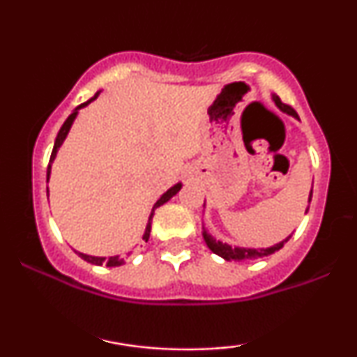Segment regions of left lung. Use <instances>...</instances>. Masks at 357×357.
Segmentation results:
<instances>
[{
  "instance_id": "1",
  "label": "left lung",
  "mask_w": 357,
  "mask_h": 357,
  "mask_svg": "<svg viewBox=\"0 0 357 357\" xmlns=\"http://www.w3.org/2000/svg\"><path fill=\"white\" fill-rule=\"evenodd\" d=\"M273 100H275V104L280 107L284 112L290 114V116H296L297 117V112L290 107L289 104H284V102L280 100V97L278 96H273ZM310 198H312V191H310ZM309 198V202H310ZM309 210V208H307ZM204 236V241H206V245L210 247V250L213 253H216V255L223 257L225 260H235V261H248V260H255V258H261V257H267L270 253H275L277 250H280L284 245L289 241V238H285L284 241H280V243L273 245V247L270 248H265V250H255V248H233L230 245L227 243H221V241H216L215 238H211L210 235H208L206 231L203 233Z\"/></svg>"
}]
</instances>
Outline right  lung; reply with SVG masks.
<instances>
[{
  "label": "right lung",
  "instance_id": "add662e5",
  "mask_svg": "<svg viewBox=\"0 0 357 357\" xmlns=\"http://www.w3.org/2000/svg\"><path fill=\"white\" fill-rule=\"evenodd\" d=\"M97 96H99V92H97L96 96L92 97V99H89L87 102H84V104H80L79 107L73 110L70 116L67 117V121L63 122V126L60 127L59 134H56V139H55V146H53V151H52V155H50V162H48V167H47V181H48V178H50V166H52V161H53V159H55L56 151H59V147L61 146V142L65 141V137H67L68 130H70V126H72L73 119H75V116H77V110H79L80 107H85V105H87V104H90V102L96 99ZM179 190H181V184H176V186L171 188V190H167V191L165 192V195H162L161 198L158 199V203L154 204L153 213H151V216H149V223H147V227H146V233H144V240H146V241L149 240V235H151V220H153V216H154V210H155V208H158V206H161V204H165L169 198H173V196H174L176 192H178ZM47 191H48V190H47ZM79 257L84 258V260L89 261V264H93V265H102V264H105V265H107V267H119V265H122V264H124V261H126V258L121 257V255L109 257L107 260H105V258H102V257H90V255H85V253H79Z\"/></svg>",
  "mask_w": 357,
  "mask_h": 357
}]
</instances>
